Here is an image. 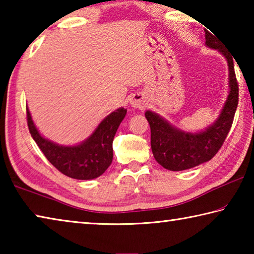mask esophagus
<instances>
[{"mask_svg": "<svg viewBox=\"0 0 254 254\" xmlns=\"http://www.w3.org/2000/svg\"><path fill=\"white\" fill-rule=\"evenodd\" d=\"M130 103H131V105H132L133 107H139V109H143V107H144L143 101L141 100V98L136 97V96H135V97H132Z\"/></svg>", "mask_w": 254, "mask_h": 254, "instance_id": "1", "label": "esophagus"}]
</instances>
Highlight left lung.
I'll return each mask as SVG.
<instances>
[{"mask_svg":"<svg viewBox=\"0 0 254 254\" xmlns=\"http://www.w3.org/2000/svg\"><path fill=\"white\" fill-rule=\"evenodd\" d=\"M205 38L206 45L209 48L220 50L227 59L230 94L216 122L207 130L199 133L183 132L153 112H145V118L151 130V149L154 159L168 170H186L210 160L224 143L238 107L239 85L234 71L233 57L223 48L220 40L207 30H205Z\"/></svg>","mask_w":254,"mask_h":254,"instance_id":"left-lung-1","label":"left lung"}]
</instances>
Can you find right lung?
Wrapping results in <instances>:
<instances>
[{"mask_svg":"<svg viewBox=\"0 0 254 254\" xmlns=\"http://www.w3.org/2000/svg\"><path fill=\"white\" fill-rule=\"evenodd\" d=\"M126 114L127 110L123 107L111 113L103 120L87 140L74 147L58 145L41 136L34 127L28 109L27 122L30 134L56 169L70 178L88 180L100 177L112 163V143Z\"/></svg>","mask_w":254,"mask_h":254,"instance_id":"add662e5","label":"right lung"}]
</instances>
